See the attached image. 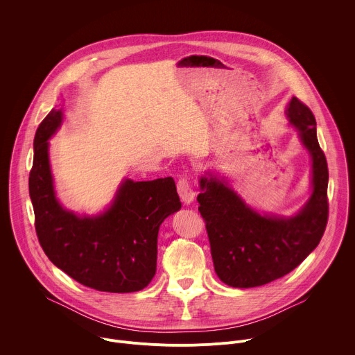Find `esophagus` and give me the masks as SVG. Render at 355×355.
I'll return each instance as SVG.
<instances>
[{
	"instance_id": "1",
	"label": "esophagus",
	"mask_w": 355,
	"mask_h": 355,
	"mask_svg": "<svg viewBox=\"0 0 355 355\" xmlns=\"http://www.w3.org/2000/svg\"><path fill=\"white\" fill-rule=\"evenodd\" d=\"M177 189H178V193H180V198L181 200L184 202V204H191V202L195 198V192L192 189V185L189 182V180L187 177H181L177 182Z\"/></svg>"
}]
</instances>
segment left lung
I'll use <instances>...</instances> for the list:
<instances>
[{"mask_svg": "<svg viewBox=\"0 0 355 355\" xmlns=\"http://www.w3.org/2000/svg\"><path fill=\"white\" fill-rule=\"evenodd\" d=\"M289 123L312 156L313 192L291 218L260 215L225 180L200 177L198 211L205 220L215 272L229 286L254 288L295 270L320 243L329 219V168L319 146L312 111L293 96L286 108Z\"/></svg>", "mask_w": 355, "mask_h": 355, "instance_id": "left-lung-1", "label": "left lung"}]
</instances>
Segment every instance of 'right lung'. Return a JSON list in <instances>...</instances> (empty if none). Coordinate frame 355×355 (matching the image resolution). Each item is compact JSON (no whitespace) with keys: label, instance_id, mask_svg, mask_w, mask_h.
<instances>
[{"label":"right lung","instance_id":"right-lung-1","mask_svg":"<svg viewBox=\"0 0 355 355\" xmlns=\"http://www.w3.org/2000/svg\"><path fill=\"white\" fill-rule=\"evenodd\" d=\"M62 119V111H50L33 140L29 195L37 240L49 260L84 286L140 291L156 274L160 225L181 208L175 182L173 177L126 180L104 214L80 218L66 211L55 193L47 153V140Z\"/></svg>","mask_w":355,"mask_h":355}]
</instances>
